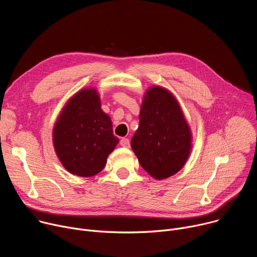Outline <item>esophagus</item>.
<instances>
[{
	"label": "esophagus",
	"instance_id": "1",
	"mask_svg": "<svg viewBox=\"0 0 257 257\" xmlns=\"http://www.w3.org/2000/svg\"><path fill=\"white\" fill-rule=\"evenodd\" d=\"M120 145L123 146V148H126V149H129L130 148V141L128 138H122L120 140Z\"/></svg>",
	"mask_w": 257,
	"mask_h": 257
}]
</instances>
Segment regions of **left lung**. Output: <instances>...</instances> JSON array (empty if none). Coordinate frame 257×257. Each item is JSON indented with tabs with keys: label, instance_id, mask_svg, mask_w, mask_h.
Here are the masks:
<instances>
[{
	"label": "left lung",
	"instance_id": "left-lung-1",
	"mask_svg": "<svg viewBox=\"0 0 257 257\" xmlns=\"http://www.w3.org/2000/svg\"><path fill=\"white\" fill-rule=\"evenodd\" d=\"M190 127L176 97L166 88L145 92L131 148L141 167L157 180L178 173L191 152Z\"/></svg>",
	"mask_w": 257,
	"mask_h": 257
}]
</instances>
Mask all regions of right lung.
Wrapping results in <instances>:
<instances>
[{
    "label": "right lung",
    "instance_id": "add662e5",
    "mask_svg": "<svg viewBox=\"0 0 257 257\" xmlns=\"http://www.w3.org/2000/svg\"><path fill=\"white\" fill-rule=\"evenodd\" d=\"M112 124L100 108L96 89L84 88L67 101L54 126L53 143L69 173L91 177L104 168L119 142Z\"/></svg>",
    "mask_w": 257,
    "mask_h": 257
}]
</instances>
